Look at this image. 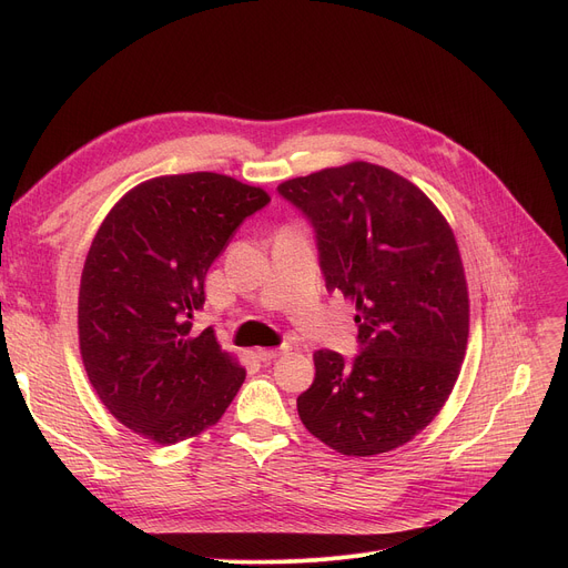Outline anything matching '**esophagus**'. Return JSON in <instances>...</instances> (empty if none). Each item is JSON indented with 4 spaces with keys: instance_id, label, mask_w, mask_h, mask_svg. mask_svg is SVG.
<instances>
[{
    "instance_id": "esophagus-1",
    "label": "esophagus",
    "mask_w": 568,
    "mask_h": 568,
    "mask_svg": "<svg viewBox=\"0 0 568 568\" xmlns=\"http://www.w3.org/2000/svg\"><path fill=\"white\" fill-rule=\"evenodd\" d=\"M290 347L287 345H283V347H260V349H255V356L260 362H274V359H278L281 354H285Z\"/></svg>"
}]
</instances>
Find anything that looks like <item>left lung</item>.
<instances>
[{"label": "left lung", "mask_w": 568, "mask_h": 568, "mask_svg": "<svg viewBox=\"0 0 568 568\" xmlns=\"http://www.w3.org/2000/svg\"><path fill=\"white\" fill-rule=\"evenodd\" d=\"M278 193L315 227L329 292L356 304L362 354H313L302 424L343 456L394 452L452 396L469 294L452 225L409 179L366 161L287 179Z\"/></svg>", "instance_id": "obj_1"}]
</instances>
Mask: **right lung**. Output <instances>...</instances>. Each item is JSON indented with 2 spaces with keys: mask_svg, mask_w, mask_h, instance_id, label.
Returning a JSON list of instances; mask_svg holds the SVG:
<instances>
[{
  "mask_svg": "<svg viewBox=\"0 0 568 568\" xmlns=\"http://www.w3.org/2000/svg\"><path fill=\"white\" fill-rule=\"evenodd\" d=\"M268 200L227 174H163L101 223L80 278V356L101 403L135 435L163 446L195 437L244 384L212 326L195 334L191 320L209 266Z\"/></svg>",
  "mask_w": 568,
  "mask_h": 568,
  "instance_id": "right-lung-1",
  "label": "right lung"
}]
</instances>
